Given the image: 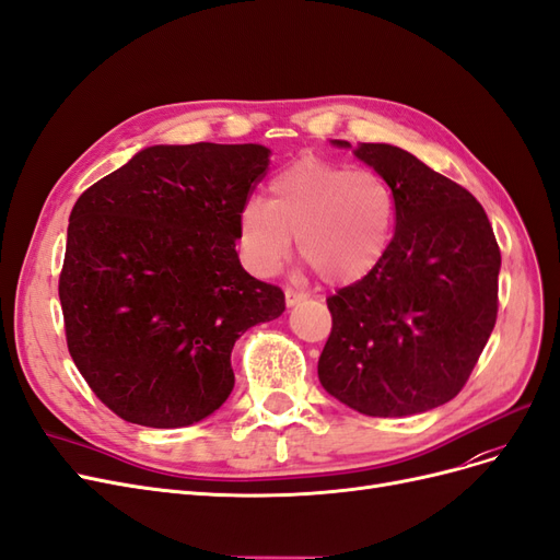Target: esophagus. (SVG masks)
Masks as SVG:
<instances>
[{
    "mask_svg": "<svg viewBox=\"0 0 560 560\" xmlns=\"http://www.w3.org/2000/svg\"><path fill=\"white\" fill-rule=\"evenodd\" d=\"M304 300H306L304 293L295 291V288H285V304H288V306H295V304H300V302H304Z\"/></svg>",
    "mask_w": 560,
    "mask_h": 560,
    "instance_id": "esophagus-1",
    "label": "esophagus"
}]
</instances>
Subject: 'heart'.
Segmentation results:
<instances>
[{
    "label": "heart",
    "mask_w": 560,
    "mask_h": 560,
    "mask_svg": "<svg viewBox=\"0 0 560 560\" xmlns=\"http://www.w3.org/2000/svg\"><path fill=\"white\" fill-rule=\"evenodd\" d=\"M395 233V194L369 171L318 156L285 165L269 182V198L248 200L237 223L244 265L275 275L293 252L332 285L374 272Z\"/></svg>",
    "instance_id": "heart-1"
}]
</instances>
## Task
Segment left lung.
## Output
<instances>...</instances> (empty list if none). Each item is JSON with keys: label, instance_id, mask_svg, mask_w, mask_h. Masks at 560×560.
<instances>
[{"label": "left lung", "instance_id": "obj_1", "mask_svg": "<svg viewBox=\"0 0 560 560\" xmlns=\"http://www.w3.org/2000/svg\"><path fill=\"white\" fill-rule=\"evenodd\" d=\"M355 156L389 184L397 231L374 272L327 298L318 378L364 416H416L457 397L478 364L499 314L501 248L457 182L395 144L362 142Z\"/></svg>", "mask_w": 560, "mask_h": 560}]
</instances>
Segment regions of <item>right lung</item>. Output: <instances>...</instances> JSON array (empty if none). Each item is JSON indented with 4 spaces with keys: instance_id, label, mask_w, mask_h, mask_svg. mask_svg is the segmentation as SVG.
Wrapping results in <instances>:
<instances>
[{
    "instance_id": "add662e5",
    "label": "right lung",
    "mask_w": 560,
    "mask_h": 560,
    "mask_svg": "<svg viewBox=\"0 0 560 560\" xmlns=\"http://www.w3.org/2000/svg\"><path fill=\"white\" fill-rule=\"evenodd\" d=\"M262 144H154L92 184L69 217L59 275L69 353L131 424L205 420L235 385L240 335L283 314L279 285L240 265L242 207Z\"/></svg>"
}]
</instances>
